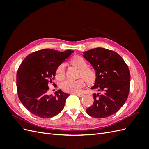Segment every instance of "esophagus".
Segmentation results:
<instances>
[{"instance_id": "34e87169", "label": "esophagus", "mask_w": 149, "mask_h": 149, "mask_svg": "<svg viewBox=\"0 0 149 149\" xmlns=\"http://www.w3.org/2000/svg\"><path fill=\"white\" fill-rule=\"evenodd\" d=\"M76 95H77L78 96H79V97H83V96H84V94H81V93H77V94H76Z\"/></svg>"}]
</instances>
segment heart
Wrapping results in <instances>:
<instances>
[{
  "mask_svg": "<svg viewBox=\"0 0 149 149\" xmlns=\"http://www.w3.org/2000/svg\"><path fill=\"white\" fill-rule=\"evenodd\" d=\"M71 64L79 69V76L83 78L88 84H91L95 81L96 73L91 68L88 66V63L84 58L80 56L73 57L70 61ZM56 79L61 80L65 77V65L62 63L58 66L55 72ZM83 79H79L76 81L67 79L61 84V88L66 93H77L83 87L84 81Z\"/></svg>",
  "mask_w": 149,
  "mask_h": 149,
  "instance_id": "1",
  "label": "heart"
}]
</instances>
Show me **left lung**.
I'll list each match as a JSON object with an SVG mask.
<instances>
[{
  "instance_id": "left-lung-1",
  "label": "left lung",
  "mask_w": 149,
  "mask_h": 149,
  "mask_svg": "<svg viewBox=\"0 0 149 149\" xmlns=\"http://www.w3.org/2000/svg\"><path fill=\"white\" fill-rule=\"evenodd\" d=\"M83 54L96 71L91 89L102 93L93 94V105L86 111L93 118H107L118 112L128 97L130 79L128 66L118 53L108 49L96 48Z\"/></svg>"
}]
</instances>
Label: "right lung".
I'll return each instance as SVG.
<instances>
[{
    "label": "right lung",
    "mask_w": 149,
    "mask_h": 149,
    "mask_svg": "<svg viewBox=\"0 0 149 149\" xmlns=\"http://www.w3.org/2000/svg\"><path fill=\"white\" fill-rule=\"evenodd\" d=\"M73 53L70 49L60 52L43 49L29 54L22 61L17 74L18 96L31 114L51 118L63 109L70 94L58 90L54 96H48V85L55 78L58 66Z\"/></svg>",
    "instance_id": "add662e5"
}]
</instances>
